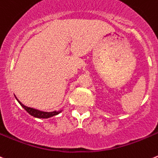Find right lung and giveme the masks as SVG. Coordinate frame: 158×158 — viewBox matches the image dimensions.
Listing matches in <instances>:
<instances>
[{
    "instance_id": "right-lung-1",
    "label": "right lung",
    "mask_w": 158,
    "mask_h": 158,
    "mask_svg": "<svg viewBox=\"0 0 158 158\" xmlns=\"http://www.w3.org/2000/svg\"><path fill=\"white\" fill-rule=\"evenodd\" d=\"M17 101L19 102V103L20 104V106H22V107L23 108V109H25V110H26L30 115H31V116H35V117H37V118H49V117H51V116H56V115L59 114V113L61 112V111H57V112H56V111H54V112H51V113L42 112V111H39V110H37V109H32V108L27 107V106H25L24 105H23V104L21 103V102L18 100V99H17Z\"/></svg>"
}]
</instances>
